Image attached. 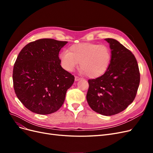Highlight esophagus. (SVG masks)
Listing matches in <instances>:
<instances>
[{
    "instance_id": "34e87169",
    "label": "esophagus",
    "mask_w": 153,
    "mask_h": 153,
    "mask_svg": "<svg viewBox=\"0 0 153 153\" xmlns=\"http://www.w3.org/2000/svg\"><path fill=\"white\" fill-rule=\"evenodd\" d=\"M80 79H81V78L78 77V76H75V81H78V80H80Z\"/></svg>"
}]
</instances>
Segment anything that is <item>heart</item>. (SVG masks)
I'll list each match as a JSON object with an SVG mask.
<instances>
[{
	"mask_svg": "<svg viewBox=\"0 0 153 153\" xmlns=\"http://www.w3.org/2000/svg\"><path fill=\"white\" fill-rule=\"evenodd\" d=\"M110 49L105 45L82 43L71 45L69 52L64 50L60 55L62 67L72 71L80 62L82 73L92 78L102 76L109 67Z\"/></svg>",
	"mask_w": 153,
	"mask_h": 153,
	"instance_id": "b5f03b06",
	"label": "heart"
}]
</instances>
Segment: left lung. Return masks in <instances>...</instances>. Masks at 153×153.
I'll use <instances>...</instances> for the list:
<instances>
[{
	"mask_svg": "<svg viewBox=\"0 0 153 153\" xmlns=\"http://www.w3.org/2000/svg\"><path fill=\"white\" fill-rule=\"evenodd\" d=\"M105 40L112 53L110 65L102 76L88 80L87 101L96 112L108 116L121 112L133 102L140 75L131 51L114 39Z\"/></svg>",
	"mask_w": 153,
	"mask_h": 153,
	"instance_id": "8db88e82",
	"label": "left lung"
}]
</instances>
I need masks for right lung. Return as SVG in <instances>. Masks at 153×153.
Masks as SVG:
<instances>
[{"label": "right lung", "instance_id": "obj_1", "mask_svg": "<svg viewBox=\"0 0 153 153\" xmlns=\"http://www.w3.org/2000/svg\"><path fill=\"white\" fill-rule=\"evenodd\" d=\"M68 41L40 39L22 49L13 67L17 98L31 112L50 114L64 103L75 77L61 66L59 53Z\"/></svg>", "mask_w": 153, "mask_h": 153}]
</instances>
